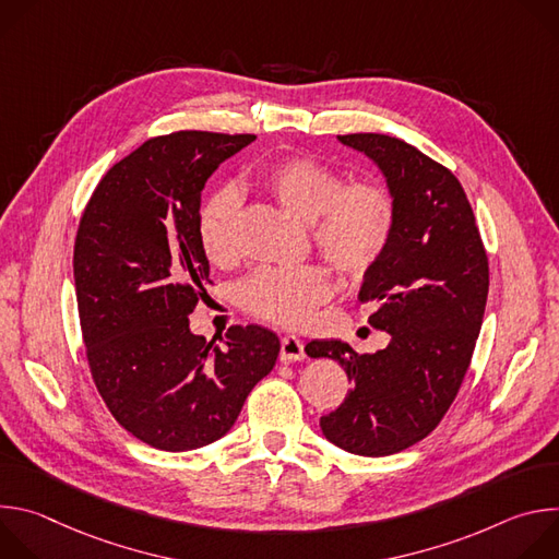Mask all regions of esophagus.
<instances>
[{
    "label": "esophagus",
    "mask_w": 559,
    "mask_h": 559,
    "mask_svg": "<svg viewBox=\"0 0 559 559\" xmlns=\"http://www.w3.org/2000/svg\"><path fill=\"white\" fill-rule=\"evenodd\" d=\"M305 358V345L296 336H285L281 341V360L283 362H296Z\"/></svg>",
    "instance_id": "obj_1"
}]
</instances>
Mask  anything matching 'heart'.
<instances>
[{
	"mask_svg": "<svg viewBox=\"0 0 559 559\" xmlns=\"http://www.w3.org/2000/svg\"><path fill=\"white\" fill-rule=\"evenodd\" d=\"M259 186L292 216L311 223L318 252L343 276H365L386 252L395 229V201L376 181L343 183L316 158L289 154L259 173ZM241 197L234 188L214 192L199 212V241L214 265L238 259L236 223ZM332 296V281L318 265L259 267L236 287L248 313L278 328H302Z\"/></svg>",
	"mask_w": 559,
	"mask_h": 559,
	"instance_id": "1",
	"label": "heart"
}]
</instances>
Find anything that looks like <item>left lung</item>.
Masks as SVG:
<instances>
[{"mask_svg": "<svg viewBox=\"0 0 559 559\" xmlns=\"http://www.w3.org/2000/svg\"><path fill=\"white\" fill-rule=\"evenodd\" d=\"M382 170L395 229L365 274L358 300L391 341L356 354L341 341H311V358L347 371L345 403L321 418L330 442L356 455H391L427 438L444 418L468 369L489 294V259L471 203L451 170L386 134L338 136Z\"/></svg>", "mask_w": 559, "mask_h": 559, "instance_id": "8db88e82", "label": "left lung"}]
</instances>
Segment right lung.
<instances>
[{
  "label": "right lung",
  "mask_w": 559,
  "mask_h": 559,
  "mask_svg": "<svg viewBox=\"0 0 559 559\" xmlns=\"http://www.w3.org/2000/svg\"><path fill=\"white\" fill-rule=\"evenodd\" d=\"M254 139L201 130L147 139L106 173L79 221L72 267L88 367L115 420L154 449L223 438L281 352L259 325L229 328L223 347L190 332L210 283L201 192Z\"/></svg>",
  "instance_id": "right-lung-1"
}]
</instances>
